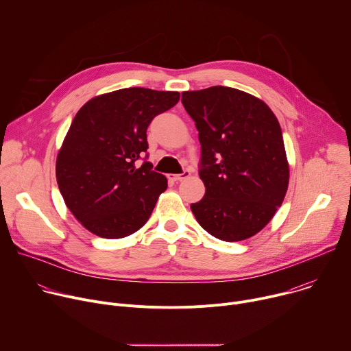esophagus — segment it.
<instances>
[{"instance_id": "esophagus-1", "label": "esophagus", "mask_w": 351, "mask_h": 351, "mask_svg": "<svg viewBox=\"0 0 351 351\" xmlns=\"http://www.w3.org/2000/svg\"><path fill=\"white\" fill-rule=\"evenodd\" d=\"M189 176H190V171H184V172L180 173V175H169L168 179H169L171 182L178 183V182H182L183 179H186V178H189Z\"/></svg>"}]
</instances>
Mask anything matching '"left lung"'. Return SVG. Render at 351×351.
<instances>
[{
  "instance_id": "left-lung-1",
  "label": "left lung",
  "mask_w": 351,
  "mask_h": 351,
  "mask_svg": "<svg viewBox=\"0 0 351 351\" xmlns=\"http://www.w3.org/2000/svg\"><path fill=\"white\" fill-rule=\"evenodd\" d=\"M202 144L206 194L190 206L197 222L223 241L254 236L274 218L289 186L280 125L263 99L213 86L182 93Z\"/></svg>"
}]
</instances>
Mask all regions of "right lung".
Returning <instances> with one entry per match:
<instances>
[{
	"label": "right lung",
	"instance_id": "1",
	"mask_svg": "<svg viewBox=\"0 0 351 351\" xmlns=\"http://www.w3.org/2000/svg\"><path fill=\"white\" fill-rule=\"evenodd\" d=\"M178 91L144 87L97 95L73 118L60 148L56 175L73 217L91 233L122 239L137 232L168 187L149 162L147 128L179 101Z\"/></svg>",
	"mask_w": 351,
	"mask_h": 351
}]
</instances>
